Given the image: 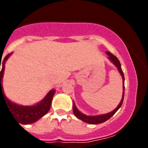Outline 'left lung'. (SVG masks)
Segmentation results:
<instances>
[{"label":"left lung","mask_w":148,"mask_h":148,"mask_svg":"<svg viewBox=\"0 0 148 148\" xmlns=\"http://www.w3.org/2000/svg\"><path fill=\"white\" fill-rule=\"evenodd\" d=\"M106 53L107 55L108 56V58L111 61V62L114 64L116 66V67L118 70V71L121 74L122 77V80H123V94H122V98L121 101L120 102V103L117 105V107L115 108L114 110H113L111 112L108 113V114H100V115H95V116H88V115H86L83 113H81L80 110L77 108L76 105L74 102L73 103V112H74V114L76 116L78 119L81 120L82 121L85 122V123H88V124H101V123H103L105 122L106 121H108V119H110V117H112L113 115L115 113L117 112L118 109H119L121 107L122 103H123V101H124V73L122 71L121 67V63H120L119 60L117 59V57H115L114 55H113L112 53L109 52V51H106Z\"/></svg>","instance_id":"8db88e82"}]
</instances>
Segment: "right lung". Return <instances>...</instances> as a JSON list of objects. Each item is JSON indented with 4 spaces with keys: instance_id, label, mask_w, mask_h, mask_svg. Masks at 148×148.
I'll return each mask as SVG.
<instances>
[{
    "instance_id": "add662e5",
    "label": "right lung",
    "mask_w": 148,
    "mask_h": 148,
    "mask_svg": "<svg viewBox=\"0 0 148 148\" xmlns=\"http://www.w3.org/2000/svg\"><path fill=\"white\" fill-rule=\"evenodd\" d=\"M12 53H8L3 60L0 61V67L1 64V70L0 71V102L1 99L2 98L5 101L6 105L11 112V114L18 121L19 123L22 124H33L34 122L41 118L43 116H45L51 108V102L53 99V95L55 94L56 90L52 89L47 93V95L44 97L43 100L38 102L34 105L31 106H24L20 105L18 103H14L10 101L4 95L3 90V85H2V81H3V73L5 69V63Z\"/></svg>"
}]
</instances>
